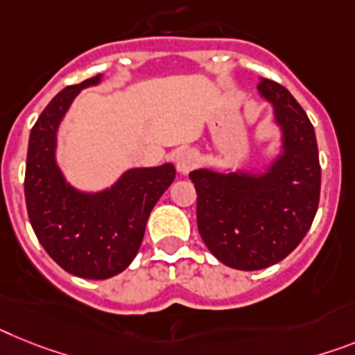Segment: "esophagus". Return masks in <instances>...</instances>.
I'll use <instances>...</instances> for the list:
<instances>
[{"label": "esophagus", "instance_id": "34e87169", "mask_svg": "<svg viewBox=\"0 0 355 355\" xmlns=\"http://www.w3.org/2000/svg\"><path fill=\"white\" fill-rule=\"evenodd\" d=\"M196 166V155L193 151L186 150L178 153L177 157V169L180 173H189Z\"/></svg>", "mask_w": 355, "mask_h": 355}]
</instances>
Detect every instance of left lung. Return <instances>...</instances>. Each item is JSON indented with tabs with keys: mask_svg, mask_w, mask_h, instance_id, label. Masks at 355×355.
<instances>
[{
	"mask_svg": "<svg viewBox=\"0 0 355 355\" xmlns=\"http://www.w3.org/2000/svg\"><path fill=\"white\" fill-rule=\"evenodd\" d=\"M258 92L272 103L284 128V155L263 177L189 173L196 189L198 233L222 263L258 270L300 245L320 204L321 166L312 122L291 92L260 77Z\"/></svg>",
	"mask_w": 355,
	"mask_h": 355,
	"instance_id": "left-lung-1",
	"label": "left lung"
}]
</instances>
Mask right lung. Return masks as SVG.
Returning <instances> with one entry per match:
<instances>
[{
  "label": "right lung",
  "mask_w": 355,
  "mask_h": 355,
  "mask_svg": "<svg viewBox=\"0 0 355 355\" xmlns=\"http://www.w3.org/2000/svg\"><path fill=\"white\" fill-rule=\"evenodd\" d=\"M101 76L67 86L43 110L28 141L25 200L32 229L44 251L67 272L106 279L132 263L153 205L175 180L173 164L130 169L112 189L76 191L55 166V132L71 101Z\"/></svg>",
  "instance_id": "obj_1"
}]
</instances>
